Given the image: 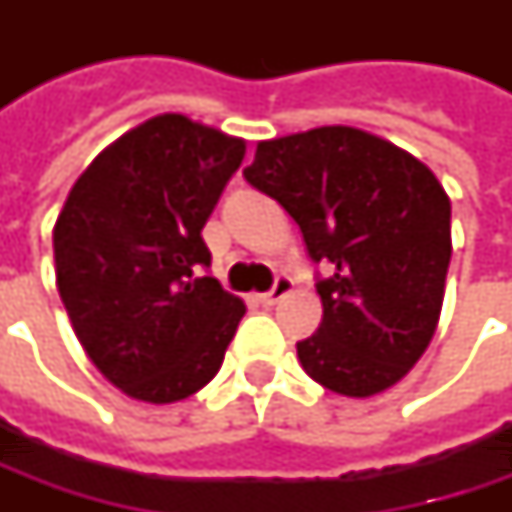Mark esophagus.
I'll list each match as a JSON object with an SVG mask.
<instances>
[{
  "label": "esophagus",
  "mask_w": 512,
  "mask_h": 512,
  "mask_svg": "<svg viewBox=\"0 0 512 512\" xmlns=\"http://www.w3.org/2000/svg\"><path fill=\"white\" fill-rule=\"evenodd\" d=\"M290 290H293V282H290L287 276H279V279H276V285L270 287L267 293H262V296H259V302L267 307L276 305V302H282V299H285Z\"/></svg>",
  "instance_id": "obj_1"
}]
</instances>
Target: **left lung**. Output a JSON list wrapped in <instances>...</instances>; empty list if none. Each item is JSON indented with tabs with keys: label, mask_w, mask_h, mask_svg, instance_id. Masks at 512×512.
Masks as SVG:
<instances>
[{
	"label": "left lung",
	"mask_w": 512,
	"mask_h": 512,
	"mask_svg": "<svg viewBox=\"0 0 512 512\" xmlns=\"http://www.w3.org/2000/svg\"><path fill=\"white\" fill-rule=\"evenodd\" d=\"M245 179L276 199L333 273L316 290L322 325L296 344L305 373L367 399L422 359L450 265V196L433 170L382 136L347 125L256 145Z\"/></svg>",
	"instance_id": "1"
}]
</instances>
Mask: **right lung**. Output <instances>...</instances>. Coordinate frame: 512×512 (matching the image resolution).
<instances>
[{"instance_id":"add662e5","label":"right lung","mask_w":512,"mask_h":512,"mask_svg":"<svg viewBox=\"0 0 512 512\" xmlns=\"http://www.w3.org/2000/svg\"><path fill=\"white\" fill-rule=\"evenodd\" d=\"M245 139L162 113L110 142L53 225L56 287L88 359L125 396L182 402L222 367L245 302L213 276L202 227Z\"/></svg>"}]
</instances>
